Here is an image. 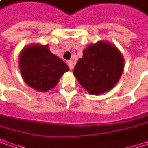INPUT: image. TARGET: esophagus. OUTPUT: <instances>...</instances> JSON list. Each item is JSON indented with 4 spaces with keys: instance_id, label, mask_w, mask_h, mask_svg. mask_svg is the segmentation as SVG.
<instances>
[{
    "instance_id": "34e87169",
    "label": "esophagus",
    "mask_w": 148,
    "mask_h": 148,
    "mask_svg": "<svg viewBox=\"0 0 148 148\" xmlns=\"http://www.w3.org/2000/svg\"><path fill=\"white\" fill-rule=\"evenodd\" d=\"M67 64H68V66L69 67V69H70L71 70L74 69V63H73V61H68Z\"/></svg>"
}]
</instances>
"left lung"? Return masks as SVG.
Returning a JSON list of instances; mask_svg holds the SVG:
<instances>
[{"label":"left lung","instance_id":"8db88e82","mask_svg":"<svg viewBox=\"0 0 148 148\" xmlns=\"http://www.w3.org/2000/svg\"><path fill=\"white\" fill-rule=\"evenodd\" d=\"M124 68V59L115 45L99 41L89 45L77 62L74 74L89 93L102 94L118 82Z\"/></svg>","mask_w":148,"mask_h":148}]
</instances>
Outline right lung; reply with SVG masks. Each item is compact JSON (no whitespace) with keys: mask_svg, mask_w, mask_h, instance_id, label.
I'll use <instances>...</instances> for the list:
<instances>
[{"mask_svg":"<svg viewBox=\"0 0 148 148\" xmlns=\"http://www.w3.org/2000/svg\"><path fill=\"white\" fill-rule=\"evenodd\" d=\"M18 63L25 82L42 92L54 88L61 76L69 70L62 59L50 52L48 45H32L24 48Z\"/></svg>","mask_w":148,"mask_h":148,"instance_id":"right-lung-1","label":"right lung"}]
</instances>
